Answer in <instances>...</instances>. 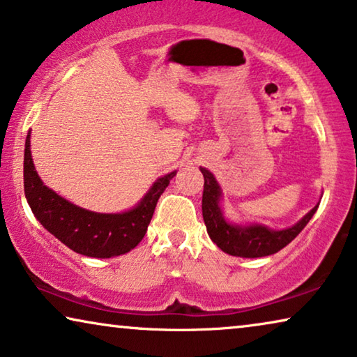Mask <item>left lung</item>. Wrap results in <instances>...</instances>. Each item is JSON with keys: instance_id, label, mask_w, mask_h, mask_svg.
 <instances>
[{"instance_id": "left-lung-1", "label": "left lung", "mask_w": 357, "mask_h": 357, "mask_svg": "<svg viewBox=\"0 0 357 357\" xmlns=\"http://www.w3.org/2000/svg\"><path fill=\"white\" fill-rule=\"evenodd\" d=\"M204 177L203 191V219L209 238L222 251L236 257H264L280 251L299 235L307 222L312 219L319 203L303 215L296 224L287 229H271L259 222H234L224 213V193L214 174L206 167H199Z\"/></svg>"}]
</instances>
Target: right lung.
<instances>
[{"label":"right lung","mask_w":357,"mask_h":357,"mask_svg":"<svg viewBox=\"0 0 357 357\" xmlns=\"http://www.w3.org/2000/svg\"><path fill=\"white\" fill-rule=\"evenodd\" d=\"M177 170L153 182L133 208L122 213H95L80 208L43 183L30 151V130L24 149L25 198L37 220L51 235L72 251L89 257L126 255L143 240L159 196L167 188Z\"/></svg>","instance_id":"obj_1"}]
</instances>
